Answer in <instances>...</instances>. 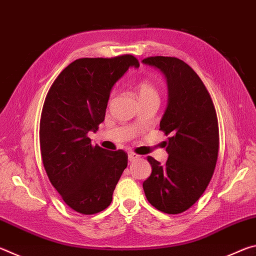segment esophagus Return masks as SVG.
<instances>
[{"label":"esophagus","mask_w":256,"mask_h":256,"mask_svg":"<svg viewBox=\"0 0 256 256\" xmlns=\"http://www.w3.org/2000/svg\"><path fill=\"white\" fill-rule=\"evenodd\" d=\"M128 156L130 162H133V160H136V159H138V157H140V156L136 154H134V152H128Z\"/></svg>","instance_id":"obj_1"}]
</instances>
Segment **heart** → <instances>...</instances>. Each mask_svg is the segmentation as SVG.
Returning <instances> with one entry per match:
<instances>
[{
    "label": "heart",
    "instance_id": "heart-1",
    "mask_svg": "<svg viewBox=\"0 0 256 256\" xmlns=\"http://www.w3.org/2000/svg\"><path fill=\"white\" fill-rule=\"evenodd\" d=\"M136 92H138V100H144V99H148V98H158V92H157V88H156L154 84L152 82L149 81V80H140L136 84Z\"/></svg>",
    "mask_w": 256,
    "mask_h": 256
}]
</instances>
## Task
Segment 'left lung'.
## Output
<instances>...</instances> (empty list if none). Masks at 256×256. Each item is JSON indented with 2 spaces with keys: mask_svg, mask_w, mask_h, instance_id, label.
Listing matches in <instances>:
<instances>
[{
  "mask_svg": "<svg viewBox=\"0 0 256 256\" xmlns=\"http://www.w3.org/2000/svg\"><path fill=\"white\" fill-rule=\"evenodd\" d=\"M142 62L159 68L167 80L160 130L170 136L166 164L148 157L152 172L144 182V194L159 211L182 214L200 198L214 175L219 151L216 112L204 84L184 60L151 56Z\"/></svg>",
  "mask_w": 256,
  "mask_h": 256,
  "instance_id": "obj_1",
  "label": "left lung"
}]
</instances>
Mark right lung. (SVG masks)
I'll use <instances>...</instances> for the list:
<instances>
[{
    "label": "right lung",
    "instance_id": "1",
    "mask_svg": "<svg viewBox=\"0 0 256 256\" xmlns=\"http://www.w3.org/2000/svg\"><path fill=\"white\" fill-rule=\"evenodd\" d=\"M130 66H140L130 54L76 60L45 98L40 125L42 164L63 201L82 214H98L110 204L128 166L125 151L92 146L88 132H96L104 122L112 86Z\"/></svg>",
    "mask_w": 256,
    "mask_h": 256
}]
</instances>
